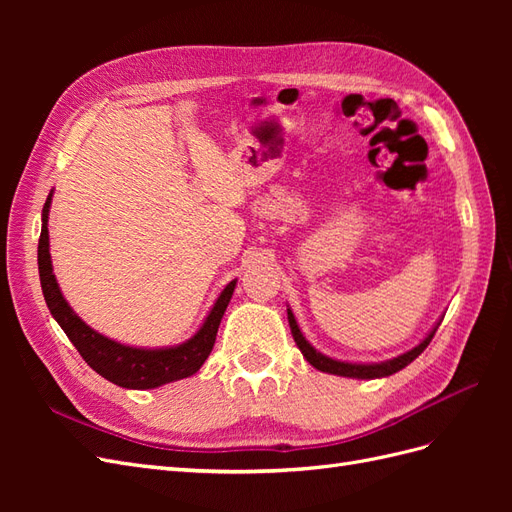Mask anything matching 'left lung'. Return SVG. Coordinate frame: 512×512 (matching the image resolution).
Listing matches in <instances>:
<instances>
[{"mask_svg":"<svg viewBox=\"0 0 512 512\" xmlns=\"http://www.w3.org/2000/svg\"><path fill=\"white\" fill-rule=\"evenodd\" d=\"M288 324H290V331H292L294 342H297L299 350L303 352V356H305L309 365L320 369V371H324V374H335V376H344V378H359V380H374V378H386V376L397 374L399 369H404L406 365H410V363L416 359V356L421 354V352L429 346L433 335H436V331H438V327H440V322H438L436 327H433V329L427 333V337L423 339L421 344L414 346L412 350H408V352H404V354L395 356V359L382 361V363H348V361L331 359V356L318 352L312 344H309L307 339L303 337L297 320H294V314H292L290 307H288Z\"/></svg>","mask_w":512,"mask_h":512,"instance_id":"left-lung-1","label":"left lung"}]
</instances>
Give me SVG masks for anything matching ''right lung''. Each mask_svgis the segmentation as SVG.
<instances>
[{
    "mask_svg": "<svg viewBox=\"0 0 512 512\" xmlns=\"http://www.w3.org/2000/svg\"><path fill=\"white\" fill-rule=\"evenodd\" d=\"M53 190L46 198L42 209V232L38 241V271L44 301L49 305L53 318L68 335L74 348L81 352L85 363L98 371L102 378L123 389H158L162 384L190 378L203 367L207 356L213 350L215 335H218L222 316L235 292L237 280L226 284L218 301L213 303L203 327H200L188 342L166 348H136L119 344L115 339L94 331L85 324L79 314L68 305L53 273V262L49 252V211H51Z\"/></svg>",
    "mask_w": 512,
    "mask_h": 512,
    "instance_id": "right-lung-1",
    "label": "right lung"
}]
</instances>
